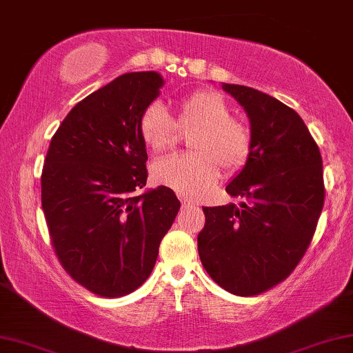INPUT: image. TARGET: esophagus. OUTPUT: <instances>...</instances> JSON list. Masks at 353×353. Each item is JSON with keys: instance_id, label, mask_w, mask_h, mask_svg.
I'll use <instances>...</instances> for the list:
<instances>
[{"instance_id": "obj_1", "label": "esophagus", "mask_w": 353, "mask_h": 353, "mask_svg": "<svg viewBox=\"0 0 353 353\" xmlns=\"http://www.w3.org/2000/svg\"><path fill=\"white\" fill-rule=\"evenodd\" d=\"M181 205H183L184 208H189V207H192L194 203L191 202V200H188V199H184V197H183V199H181Z\"/></svg>"}]
</instances>
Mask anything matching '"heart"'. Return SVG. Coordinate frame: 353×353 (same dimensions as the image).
Instances as JSON below:
<instances>
[{
	"label": "heart",
	"mask_w": 353,
	"mask_h": 353,
	"mask_svg": "<svg viewBox=\"0 0 353 353\" xmlns=\"http://www.w3.org/2000/svg\"><path fill=\"white\" fill-rule=\"evenodd\" d=\"M176 123L184 131L195 129L189 142L194 153L158 159L151 165V176L183 197H203L219 180V165L232 173L251 156V131L230 117V107L219 93L197 91L184 97L178 104ZM176 123L164 105L153 102L140 115V139L151 153L169 150L178 137Z\"/></svg>",
	"instance_id": "1"
}]
</instances>
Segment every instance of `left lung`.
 <instances>
[{
	"label": "left lung",
	"instance_id": "1",
	"mask_svg": "<svg viewBox=\"0 0 353 353\" xmlns=\"http://www.w3.org/2000/svg\"><path fill=\"white\" fill-rule=\"evenodd\" d=\"M245 108L252 150L225 191L240 205L205 207L199 256L211 279L251 296L285 279L306 252L322 213V156L305 121L273 96L222 83Z\"/></svg>",
	"mask_w": 353,
	"mask_h": 353
}]
</instances>
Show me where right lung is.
Masks as SVG:
<instances>
[{
	"instance_id": "obj_1",
	"label": "right lung",
	"mask_w": 353,
	"mask_h": 353,
	"mask_svg": "<svg viewBox=\"0 0 353 353\" xmlns=\"http://www.w3.org/2000/svg\"><path fill=\"white\" fill-rule=\"evenodd\" d=\"M159 72L123 74L80 101L52 137L42 169V210L53 248L74 281L117 298L154 268L180 200L146 184L143 110L159 96Z\"/></svg>"
}]
</instances>
